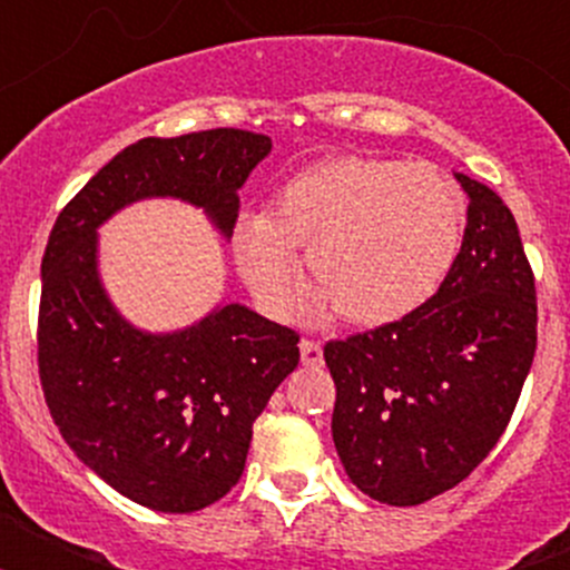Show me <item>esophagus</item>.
Returning <instances> with one entry per match:
<instances>
[{
    "instance_id": "34e87169",
    "label": "esophagus",
    "mask_w": 570,
    "mask_h": 570,
    "mask_svg": "<svg viewBox=\"0 0 570 570\" xmlns=\"http://www.w3.org/2000/svg\"><path fill=\"white\" fill-rule=\"evenodd\" d=\"M299 351H302V362H305L308 367L322 365V345L316 340H302Z\"/></svg>"
}]
</instances>
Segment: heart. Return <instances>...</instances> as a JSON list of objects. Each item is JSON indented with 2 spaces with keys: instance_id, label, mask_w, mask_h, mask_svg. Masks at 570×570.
<instances>
[{
  "instance_id": "obj_1",
  "label": "heart",
  "mask_w": 570,
  "mask_h": 570,
  "mask_svg": "<svg viewBox=\"0 0 570 570\" xmlns=\"http://www.w3.org/2000/svg\"><path fill=\"white\" fill-rule=\"evenodd\" d=\"M465 196L425 163L334 156L299 170L274 214L236 219L234 259L256 302L288 316L299 296V250L320 288L314 311L354 325L394 322L440 291L460 254Z\"/></svg>"
}]
</instances>
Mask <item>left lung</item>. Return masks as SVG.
<instances>
[{
    "instance_id": "left-lung-1",
    "label": "left lung",
    "mask_w": 570,
    "mask_h": 570,
    "mask_svg": "<svg viewBox=\"0 0 570 570\" xmlns=\"http://www.w3.org/2000/svg\"><path fill=\"white\" fill-rule=\"evenodd\" d=\"M468 225L425 305L325 345L336 454L371 500L422 505L468 480L505 434L537 351V288L511 208L456 174Z\"/></svg>"
}]
</instances>
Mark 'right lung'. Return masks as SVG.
<instances>
[{
	"mask_svg": "<svg viewBox=\"0 0 570 570\" xmlns=\"http://www.w3.org/2000/svg\"><path fill=\"white\" fill-rule=\"evenodd\" d=\"M265 134L148 136L116 154L57 216L42 256L37 362L45 402L79 460L163 513L203 511L239 482L254 420L299 365V334L225 305L179 334L130 328L97 276V228L122 205L176 196L230 236L236 190Z\"/></svg>",
	"mask_w": 570,
	"mask_h": 570,
	"instance_id": "right-lung-1",
	"label": "right lung"
}]
</instances>
